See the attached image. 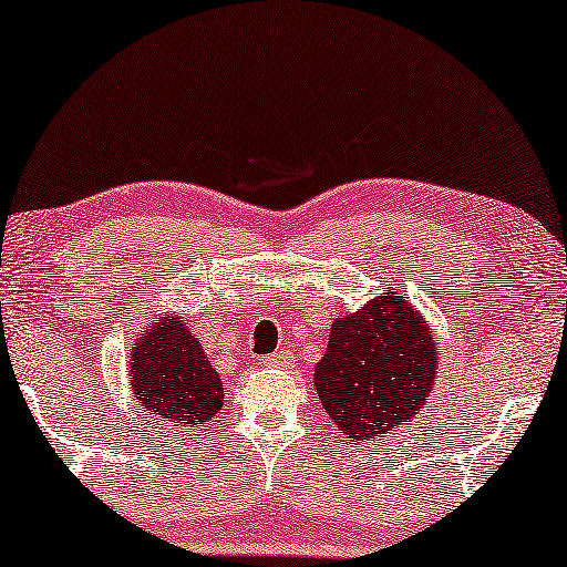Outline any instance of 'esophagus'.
<instances>
[{
	"instance_id": "1",
	"label": "esophagus",
	"mask_w": 567,
	"mask_h": 567,
	"mask_svg": "<svg viewBox=\"0 0 567 567\" xmlns=\"http://www.w3.org/2000/svg\"><path fill=\"white\" fill-rule=\"evenodd\" d=\"M265 367H269V370H290L292 360L287 357V352H275L272 357H267Z\"/></svg>"
}]
</instances>
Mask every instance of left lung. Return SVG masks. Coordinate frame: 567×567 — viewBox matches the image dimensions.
<instances>
[{
	"mask_svg": "<svg viewBox=\"0 0 567 567\" xmlns=\"http://www.w3.org/2000/svg\"><path fill=\"white\" fill-rule=\"evenodd\" d=\"M440 357L429 321L388 287L357 313L337 318L313 382L349 442H372L416 416L434 390Z\"/></svg>",
	"mask_w": 567,
	"mask_h": 567,
	"instance_id": "1",
	"label": "left lung"
}]
</instances>
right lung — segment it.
<instances>
[{
    "instance_id": "add662e5",
    "label": "right lung",
    "mask_w": 567,
    "mask_h": 567,
    "mask_svg": "<svg viewBox=\"0 0 567 567\" xmlns=\"http://www.w3.org/2000/svg\"><path fill=\"white\" fill-rule=\"evenodd\" d=\"M133 401L143 416L172 426H203L223 409L220 374L213 370L200 341L182 313H169L138 333L127 362Z\"/></svg>"
}]
</instances>
